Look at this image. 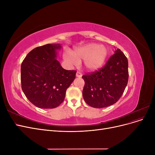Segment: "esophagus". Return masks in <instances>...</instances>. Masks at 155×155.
<instances>
[{"mask_svg": "<svg viewBox=\"0 0 155 155\" xmlns=\"http://www.w3.org/2000/svg\"><path fill=\"white\" fill-rule=\"evenodd\" d=\"M76 76L77 78H81L82 77V74L81 72H77Z\"/></svg>", "mask_w": 155, "mask_h": 155, "instance_id": "esophagus-1", "label": "esophagus"}]
</instances>
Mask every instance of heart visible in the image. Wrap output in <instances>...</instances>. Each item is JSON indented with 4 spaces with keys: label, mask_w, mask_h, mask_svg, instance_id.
I'll list each match as a JSON object with an SVG mask.
<instances>
[{
    "label": "heart",
    "mask_w": 155,
    "mask_h": 155,
    "mask_svg": "<svg viewBox=\"0 0 155 155\" xmlns=\"http://www.w3.org/2000/svg\"><path fill=\"white\" fill-rule=\"evenodd\" d=\"M109 51L105 46L89 43L75 49L72 51V54H64V59L71 66L78 64L79 61L84 60L86 70L94 72L104 66Z\"/></svg>",
    "instance_id": "1"
}]
</instances>
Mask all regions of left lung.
I'll return each instance as SVG.
<instances>
[{"mask_svg": "<svg viewBox=\"0 0 155 155\" xmlns=\"http://www.w3.org/2000/svg\"><path fill=\"white\" fill-rule=\"evenodd\" d=\"M82 78L85 83L83 97L88 105L97 109L110 106L118 101L127 85L128 60L118 48L104 67Z\"/></svg>", "mask_w": 155, "mask_h": 155, "instance_id": "8db88e82", "label": "left lung"}]
</instances>
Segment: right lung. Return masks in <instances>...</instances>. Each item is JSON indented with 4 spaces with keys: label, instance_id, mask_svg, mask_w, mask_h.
I'll list each match as a JSON object with an SVG mask.
<instances>
[{
    "label": "right lung",
    "instance_id": "1",
    "mask_svg": "<svg viewBox=\"0 0 155 155\" xmlns=\"http://www.w3.org/2000/svg\"><path fill=\"white\" fill-rule=\"evenodd\" d=\"M60 44L39 46L21 64L22 90L31 104L41 109H54L63 101L76 71L64 70L56 59Z\"/></svg>",
    "mask_w": 155,
    "mask_h": 155
}]
</instances>
